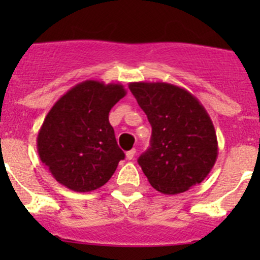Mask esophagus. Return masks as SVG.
I'll return each instance as SVG.
<instances>
[{"instance_id":"1","label":"esophagus","mask_w":260,"mask_h":260,"mask_svg":"<svg viewBox=\"0 0 260 260\" xmlns=\"http://www.w3.org/2000/svg\"><path fill=\"white\" fill-rule=\"evenodd\" d=\"M134 156H135V150H134V148L126 152V158H127V160H133V158H134Z\"/></svg>"}]
</instances>
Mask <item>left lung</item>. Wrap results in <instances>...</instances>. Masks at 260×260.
I'll use <instances>...</instances> for the list:
<instances>
[{"label": "left lung", "mask_w": 260, "mask_h": 260, "mask_svg": "<svg viewBox=\"0 0 260 260\" xmlns=\"http://www.w3.org/2000/svg\"><path fill=\"white\" fill-rule=\"evenodd\" d=\"M128 88L152 126L151 147L138 162L153 189L173 195L208 176L217 138L207 110L194 95L164 82H134Z\"/></svg>", "instance_id": "1"}]
</instances>
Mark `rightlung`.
I'll list each match as a JSON object with an SVG mask.
<instances>
[{
  "label": "right lung",
  "instance_id": "obj_1",
  "mask_svg": "<svg viewBox=\"0 0 260 260\" xmlns=\"http://www.w3.org/2000/svg\"><path fill=\"white\" fill-rule=\"evenodd\" d=\"M126 95L122 84L86 80L57 100L38 134L43 164L61 185L78 192L102 187L125 153L109 112Z\"/></svg>",
  "mask_w": 260,
  "mask_h": 260
}]
</instances>
